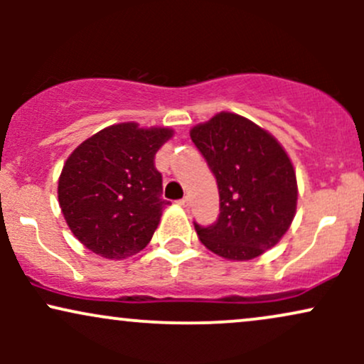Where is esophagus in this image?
I'll list each match as a JSON object with an SVG mask.
<instances>
[{"instance_id": "34e87169", "label": "esophagus", "mask_w": 364, "mask_h": 364, "mask_svg": "<svg viewBox=\"0 0 364 364\" xmlns=\"http://www.w3.org/2000/svg\"><path fill=\"white\" fill-rule=\"evenodd\" d=\"M178 203H179V205H181V207H188V205H190V198H188V196H183V198L181 200H178Z\"/></svg>"}]
</instances>
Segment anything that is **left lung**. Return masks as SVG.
<instances>
[{
  "mask_svg": "<svg viewBox=\"0 0 364 364\" xmlns=\"http://www.w3.org/2000/svg\"><path fill=\"white\" fill-rule=\"evenodd\" d=\"M191 140L217 179L220 214L195 224L200 241L228 260H252L279 243L296 214L298 185L291 159L253 121L219 112L196 124Z\"/></svg>",
  "mask_w": 364,
  "mask_h": 364,
  "instance_id": "obj_1",
  "label": "left lung"
}]
</instances>
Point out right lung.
Returning <instances> with one entry per match:
<instances>
[{
	"label": "right lung",
	"instance_id": "obj_1",
	"mask_svg": "<svg viewBox=\"0 0 364 364\" xmlns=\"http://www.w3.org/2000/svg\"><path fill=\"white\" fill-rule=\"evenodd\" d=\"M169 128L119 123L82 141L66 159L58 200L66 224L90 252L109 260L139 253L152 240L162 208L157 150Z\"/></svg>",
	"mask_w": 364,
	"mask_h": 364
}]
</instances>
